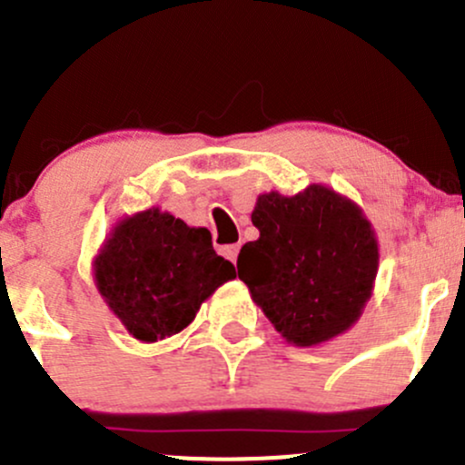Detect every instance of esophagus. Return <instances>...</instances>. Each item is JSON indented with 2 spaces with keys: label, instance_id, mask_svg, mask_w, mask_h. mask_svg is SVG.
<instances>
[{
  "label": "esophagus",
  "instance_id": "esophagus-1",
  "mask_svg": "<svg viewBox=\"0 0 465 465\" xmlns=\"http://www.w3.org/2000/svg\"><path fill=\"white\" fill-rule=\"evenodd\" d=\"M238 252H241V245H224L223 247V256H224V259L232 261V262H236Z\"/></svg>",
  "mask_w": 465,
  "mask_h": 465
}]
</instances>
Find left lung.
<instances>
[{
  "instance_id": "obj_1",
  "label": "left lung",
  "mask_w": 465,
  "mask_h": 465,
  "mask_svg": "<svg viewBox=\"0 0 465 465\" xmlns=\"http://www.w3.org/2000/svg\"><path fill=\"white\" fill-rule=\"evenodd\" d=\"M259 241L238 254V279L294 346H317L349 331L371 299L378 238L353 200L323 184L297 195L262 193L252 211Z\"/></svg>"
}]
</instances>
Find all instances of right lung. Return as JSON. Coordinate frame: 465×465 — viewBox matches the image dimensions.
I'll return each mask as SVG.
<instances>
[{"instance_id": "right-lung-1", "label": "right lung", "mask_w": 465, "mask_h": 465, "mask_svg": "<svg viewBox=\"0 0 465 465\" xmlns=\"http://www.w3.org/2000/svg\"><path fill=\"white\" fill-rule=\"evenodd\" d=\"M236 267L215 254L211 233L159 206L125 215L94 256V283L134 340L182 332Z\"/></svg>"}]
</instances>
